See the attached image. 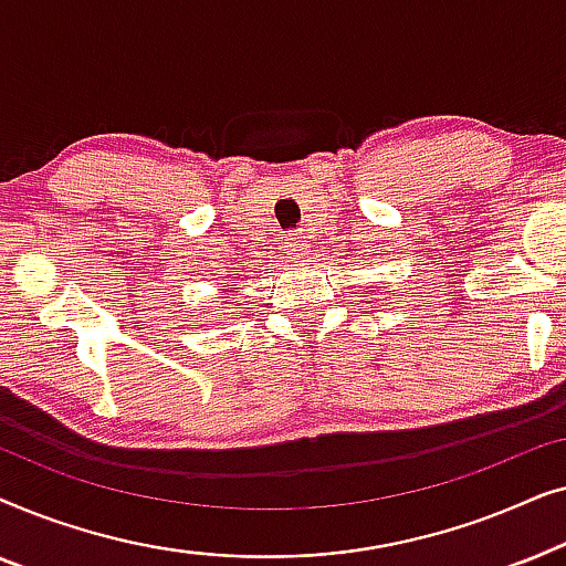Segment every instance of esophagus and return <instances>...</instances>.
Returning a JSON list of instances; mask_svg holds the SVG:
<instances>
[{"label": "esophagus", "mask_w": 566, "mask_h": 566, "mask_svg": "<svg viewBox=\"0 0 566 566\" xmlns=\"http://www.w3.org/2000/svg\"><path fill=\"white\" fill-rule=\"evenodd\" d=\"M285 250H289V254H291L293 260L306 258V254H308V247H306L304 239H296V237H291L289 242H285Z\"/></svg>", "instance_id": "esophagus-1"}]
</instances>
